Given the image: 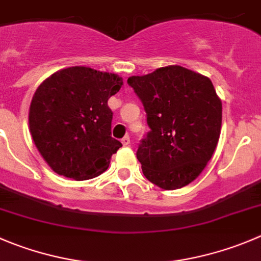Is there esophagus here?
Masks as SVG:
<instances>
[{"label":"esophagus","instance_id":"esophagus-1","mask_svg":"<svg viewBox=\"0 0 261 261\" xmlns=\"http://www.w3.org/2000/svg\"><path fill=\"white\" fill-rule=\"evenodd\" d=\"M121 143H123L124 146H129V143H130V138H129V136H124V137L121 138Z\"/></svg>","mask_w":261,"mask_h":261}]
</instances>
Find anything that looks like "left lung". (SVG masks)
<instances>
[{
	"instance_id": "left-lung-1",
	"label": "left lung",
	"mask_w": 261,
	"mask_h": 261,
	"mask_svg": "<svg viewBox=\"0 0 261 261\" xmlns=\"http://www.w3.org/2000/svg\"><path fill=\"white\" fill-rule=\"evenodd\" d=\"M135 89L147 114L150 132L137 159L151 183L178 190L201 174L212 159L222 128V100L207 76L179 65L133 75Z\"/></svg>"
}]
</instances>
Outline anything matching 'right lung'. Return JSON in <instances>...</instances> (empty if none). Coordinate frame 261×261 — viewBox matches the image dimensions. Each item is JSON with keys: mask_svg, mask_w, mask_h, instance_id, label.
<instances>
[{"mask_svg": "<svg viewBox=\"0 0 261 261\" xmlns=\"http://www.w3.org/2000/svg\"><path fill=\"white\" fill-rule=\"evenodd\" d=\"M121 86L118 74L87 66L61 69L39 84L29 108V130L55 173L86 180L108 169L121 147L111 137L108 100Z\"/></svg>", "mask_w": 261, "mask_h": 261, "instance_id": "obj_1", "label": "right lung"}]
</instances>
